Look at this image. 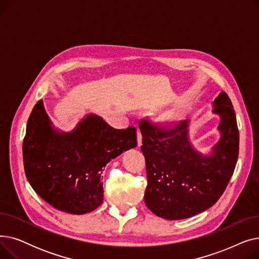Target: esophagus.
Wrapping results in <instances>:
<instances>
[{
  "label": "esophagus",
  "instance_id": "34e87169",
  "mask_svg": "<svg viewBox=\"0 0 259 259\" xmlns=\"http://www.w3.org/2000/svg\"><path fill=\"white\" fill-rule=\"evenodd\" d=\"M137 135H138V146L141 147V146H142V141H143V139H142V133H141L140 130H138Z\"/></svg>",
  "mask_w": 259,
  "mask_h": 259
}]
</instances>
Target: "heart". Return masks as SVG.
<instances>
[{
	"label": "heart",
	"mask_w": 259,
	"mask_h": 259,
	"mask_svg": "<svg viewBox=\"0 0 259 259\" xmlns=\"http://www.w3.org/2000/svg\"><path fill=\"white\" fill-rule=\"evenodd\" d=\"M180 118H181V116L179 114H171L169 116V121L170 122H178L180 120Z\"/></svg>",
	"instance_id": "heart-1"
}]
</instances>
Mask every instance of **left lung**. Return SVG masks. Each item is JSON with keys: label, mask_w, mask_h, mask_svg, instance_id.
<instances>
[{"label": "left lung", "mask_w": 259, "mask_h": 259, "mask_svg": "<svg viewBox=\"0 0 259 259\" xmlns=\"http://www.w3.org/2000/svg\"><path fill=\"white\" fill-rule=\"evenodd\" d=\"M212 112L221 117V139L209 154L198 152L190 142L188 119L171 129L140 121L148 180L145 203L161 219L185 220L206 211L220 199L234 172L239 133L225 91L214 100Z\"/></svg>", "instance_id": "1"}]
</instances>
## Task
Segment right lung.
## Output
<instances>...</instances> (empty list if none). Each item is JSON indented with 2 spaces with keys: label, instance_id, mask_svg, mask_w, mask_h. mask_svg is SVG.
Listing matches in <instances>:
<instances>
[{
  "label": "right lung",
  "instance_id": "right-lung-1",
  "mask_svg": "<svg viewBox=\"0 0 259 259\" xmlns=\"http://www.w3.org/2000/svg\"><path fill=\"white\" fill-rule=\"evenodd\" d=\"M138 146L137 129H115L88 114L70 132L52 126L43 101L33 107L23 142L26 178L50 206L86 214L103 202V168Z\"/></svg>",
  "mask_w": 259,
  "mask_h": 259
}]
</instances>
